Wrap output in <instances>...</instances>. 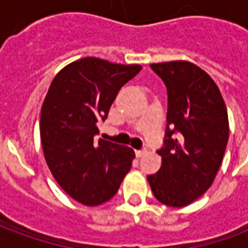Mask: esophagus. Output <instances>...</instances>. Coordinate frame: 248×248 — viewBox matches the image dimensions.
I'll use <instances>...</instances> for the list:
<instances>
[{
  "instance_id": "34e87169",
  "label": "esophagus",
  "mask_w": 248,
  "mask_h": 248,
  "mask_svg": "<svg viewBox=\"0 0 248 248\" xmlns=\"http://www.w3.org/2000/svg\"><path fill=\"white\" fill-rule=\"evenodd\" d=\"M146 149H140V150H135V155H137V157H142L143 155H146Z\"/></svg>"
}]
</instances>
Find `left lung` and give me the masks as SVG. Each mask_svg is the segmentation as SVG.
Here are the masks:
<instances>
[{"mask_svg": "<svg viewBox=\"0 0 248 248\" xmlns=\"http://www.w3.org/2000/svg\"><path fill=\"white\" fill-rule=\"evenodd\" d=\"M168 96L163 164L148 176L160 203L185 207L207 192L229 138L226 106L214 80L190 62L150 64Z\"/></svg>", "mask_w": 248, "mask_h": 248, "instance_id": "8db88e82", "label": "left lung"}]
</instances>
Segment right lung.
Returning a JSON list of instances; mask_svg holds the SVG:
<instances>
[{
	"label": "right lung",
	"instance_id": "obj_1",
	"mask_svg": "<svg viewBox=\"0 0 248 248\" xmlns=\"http://www.w3.org/2000/svg\"><path fill=\"white\" fill-rule=\"evenodd\" d=\"M140 70V64L84 58L58 73L48 90L40 120L44 156L59 186L81 204L110 200L132 167V149L96 142L95 135L121 87Z\"/></svg>",
	"mask_w": 248,
	"mask_h": 248
}]
</instances>
